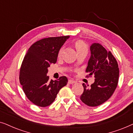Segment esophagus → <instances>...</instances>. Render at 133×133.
I'll return each mask as SVG.
<instances>
[{
	"mask_svg": "<svg viewBox=\"0 0 133 133\" xmlns=\"http://www.w3.org/2000/svg\"><path fill=\"white\" fill-rule=\"evenodd\" d=\"M76 83V81L73 80V79H69V81H68V83L70 84H74V83Z\"/></svg>",
	"mask_w": 133,
	"mask_h": 133,
	"instance_id": "34e87169",
	"label": "esophagus"
}]
</instances>
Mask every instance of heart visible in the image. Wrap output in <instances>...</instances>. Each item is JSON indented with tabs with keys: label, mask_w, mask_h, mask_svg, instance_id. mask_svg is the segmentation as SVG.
Segmentation results:
<instances>
[{
	"label": "heart",
	"mask_w": 133,
	"mask_h": 133,
	"mask_svg": "<svg viewBox=\"0 0 133 133\" xmlns=\"http://www.w3.org/2000/svg\"><path fill=\"white\" fill-rule=\"evenodd\" d=\"M74 45H75V49L77 50V54L81 52H88V48L86 44L85 43L84 41L81 40H77L74 42ZM62 54V50H59V53H58V56H61Z\"/></svg>",
	"instance_id": "1"
}]
</instances>
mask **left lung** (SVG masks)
Listing matches in <instances>:
<instances>
[{"label":"left lung","mask_w":133,"mask_h":133,"mask_svg":"<svg viewBox=\"0 0 133 133\" xmlns=\"http://www.w3.org/2000/svg\"><path fill=\"white\" fill-rule=\"evenodd\" d=\"M91 56L88 62L86 77L94 76L95 81L89 86L83 83L84 91L80 96L82 102L89 107L102 105L111 97L117 86L119 69L112 53L108 52L99 43L91 46Z\"/></svg>","instance_id":"1"}]
</instances>
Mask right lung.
<instances>
[{
    "label": "right lung",
    "instance_id": "right-lung-1",
    "mask_svg": "<svg viewBox=\"0 0 133 133\" xmlns=\"http://www.w3.org/2000/svg\"><path fill=\"white\" fill-rule=\"evenodd\" d=\"M69 36L50 37L30 46L21 64L19 81L28 100L39 107H48L55 100L59 90L68 82L66 77L49 80L47 68L56 63L61 46Z\"/></svg>",
    "mask_w": 133,
    "mask_h": 133
}]
</instances>
